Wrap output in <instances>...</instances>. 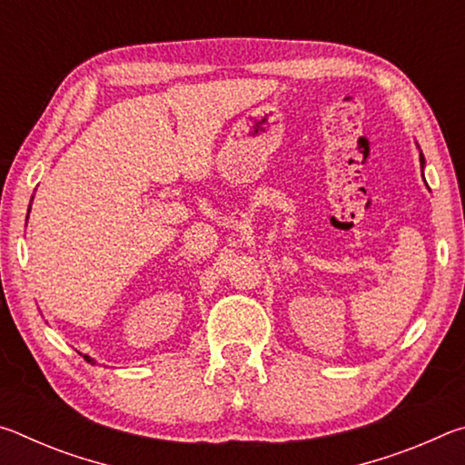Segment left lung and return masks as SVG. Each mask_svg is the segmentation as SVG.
I'll list each match as a JSON object with an SVG mask.
<instances>
[{
    "label": "left lung",
    "mask_w": 465,
    "mask_h": 465,
    "mask_svg": "<svg viewBox=\"0 0 465 465\" xmlns=\"http://www.w3.org/2000/svg\"><path fill=\"white\" fill-rule=\"evenodd\" d=\"M416 147H419V145H416ZM424 163H427V162H424V155H422V152H420V170H424ZM424 178V176H422Z\"/></svg>",
    "instance_id": "1"
}]
</instances>
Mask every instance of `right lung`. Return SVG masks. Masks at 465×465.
Masks as SVG:
<instances>
[{"mask_svg": "<svg viewBox=\"0 0 465 465\" xmlns=\"http://www.w3.org/2000/svg\"><path fill=\"white\" fill-rule=\"evenodd\" d=\"M85 361H88V363H94V359H90L88 355H85Z\"/></svg>", "mask_w": 465, "mask_h": 465, "instance_id": "right-lung-1", "label": "right lung"}]
</instances>
